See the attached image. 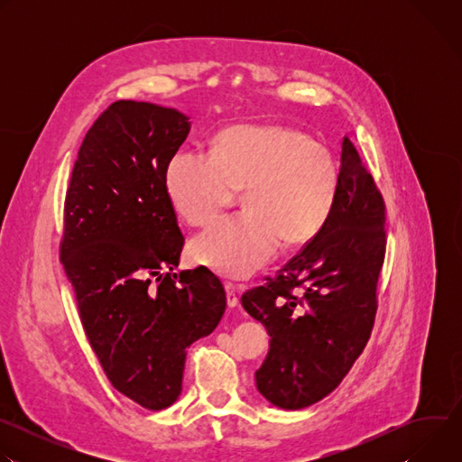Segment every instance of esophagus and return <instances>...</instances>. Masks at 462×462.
<instances>
[{"instance_id":"1","label":"esophagus","mask_w":462,"mask_h":462,"mask_svg":"<svg viewBox=\"0 0 462 462\" xmlns=\"http://www.w3.org/2000/svg\"><path fill=\"white\" fill-rule=\"evenodd\" d=\"M225 291H226V303H228V307H230V309L237 307L241 287H237V285H234V283H225Z\"/></svg>"}]
</instances>
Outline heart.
Returning a JSON list of instances; mask_svg holds the SVG:
<instances>
[{"instance_id":"obj_1","label":"heart","mask_w":462,"mask_h":462,"mask_svg":"<svg viewBox=\"0 0 462 462\" xmlns=\"http://www.w3.org/2000/svg\"><path fill=\"white\" fill-rule=\"evenodd\" d=\"M338 166L325 144L300 129L234 124L214 137L210 159L177 152L164 168V189L189 226H210L243 191V216L195 237L191 259L225 278H246L287 250L312 243L331 217Z\"/></svg>"}]
</instances>
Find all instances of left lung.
Here are the masks:
<instances>
[{
	"label": "left lung",
	"mask_w": 462,
	"mask_h": 462,
	"mask_svg": "<svg viewBox=\"0 0 462 462\" xmlns=\"http://www.w3.org/2000/svg\"><path fill=\"white\" fill-rule=\"evenodd\" d=\"M335 210L319 236L278 273L241 296L265 325L267 358L257 391L282 410H301L335 391L362 355L374 323L385 254V207L346 137Z\"/></svg>",
	"instance_id": "left-lung-1"
}]
</instances>
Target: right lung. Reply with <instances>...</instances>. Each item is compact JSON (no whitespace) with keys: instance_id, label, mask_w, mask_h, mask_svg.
I'll list each match as a JSON object with an SVG mask.
<instances>
[{"instance_id":"1","label":"right lung","mask_w":462,"mask_h":462,"mask_svg":"<svg viewBox=\"0 0 462 462\" xmlns=\"http://www.w3.org/2000/svg\"><path fill=\"white\" fill-rule=\"evenodd\" d=\"M189 127L173 107L111 104L88 131L65 197L61 265L88 340L113 387L152 411L179 399L186 349L226 309L208 269L173 274L184 237L164 168Z\"/></svg>"}]
</instances>
